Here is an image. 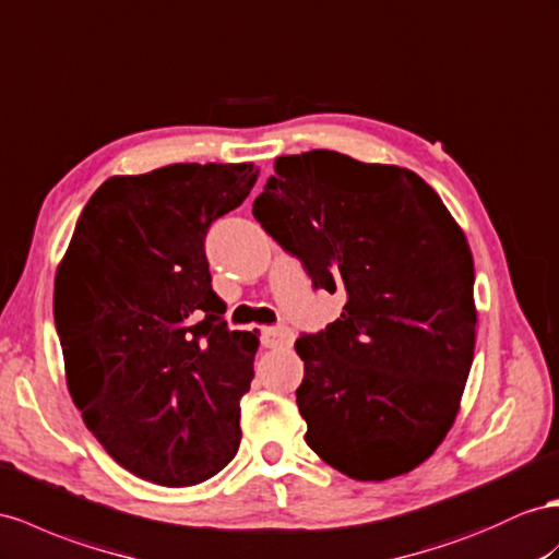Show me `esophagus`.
Returning a JSON list of instances; mask_svg holds the SVG:
<instances>
[{
    "label": "esophagus",
    "mask_w": 559,
    "mask_h": 559,
    "mask_svg": "<svg viewBox=\"0 0 559 559\" xmlns=\"http://www.w3.org/2000/svg\"><path fill=\"white\" fill-rule=\"evenodd\" d=\"M293 333L288 328H281V325H269L262 331V345L266 349H278V347H290L293 345Z\"/></svg>",
    "instance_id": "obj_1"
}]
</instances>
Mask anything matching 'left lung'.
<instances>
[{"instance_id":"8db88e82","label":"left lung","mask_w":559,"mask_h":559,"mask_svg":"<svg viewBox=\"0 0 559 559\" xmlns=\"http://www.w3.org/2000/svg\"><path fill=\"white\" fill-rule=\"evenodd\" d=\"M252 214L342 317L295 342L297 406L321 461L359 481L406 475L461 408L477 337L463 228L416 171L335 151L281 155Z\"/></svg>"}]
</instances>
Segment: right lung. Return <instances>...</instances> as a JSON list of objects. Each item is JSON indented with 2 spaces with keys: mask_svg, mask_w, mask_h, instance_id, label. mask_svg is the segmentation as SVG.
Returning a JSON list of instances; mask_svg holds the SVG:
<instances>
[{
  "mask_svg": "<svg viewBox=\"0 0 559 559\" xmlns=\"http://www.w3.org/2000/svg\"><path fill=\"white\" fill-rule=\"evenodd\" d=\"M252 163L110 177L56 271L53 319L84 425L132 475L193 486L231 463L260 340L228 331L205 236L257 181Z\"/></svg>",
  "mask_w": 559,
  "mask_h": 559,
  "instance_id": "1",
  "label": "right lung"
}]
</instances>
